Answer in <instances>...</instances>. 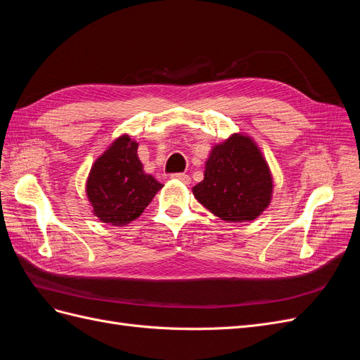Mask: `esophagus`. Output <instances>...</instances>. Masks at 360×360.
Masks as SVG:
<instances>
[{"mask_svg": "<svg viewBox=\"0 0 360 360\" xmlns=\"http://www.w3.org/2000/svg\"><path fill=\"white\" fill-rule=\"evenodd\" d=\"M174 180H179V181H181V183H184V184H189L191 183V177L188 176V174H184V172H179V174H172L171 176Z\"/></svg>", "mask_w": 360, "mask_h": 360, "instance_id": "obj_1", "label": "esophagus"}]
</instances>
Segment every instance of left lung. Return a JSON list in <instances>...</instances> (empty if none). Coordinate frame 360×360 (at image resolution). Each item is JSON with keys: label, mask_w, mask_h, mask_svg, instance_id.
<instances>
[{"label": "left lung", "mask_w": 360, "mask_h": 360, "mask_svg": "<svg viewBox=\"0 0 360 360\" xmlns=\"http://www.w3.org/2000/svg\"><path fill=\"white\" fill-rule=\"evenodd\" d=\"M192 192L222 221L249 222L270 205L274 177L255 141L237 132L212 147L204 179Z\"/></svg>", "instance_id": "8db88e82"}]
</instances>
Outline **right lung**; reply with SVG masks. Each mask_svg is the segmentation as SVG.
Instances as JSON below:
<instances>
[{"mask_svg":"<svg viewBox=\"0 0 360 360\" xmlns=\"http://www.w3.org/2000/svg\"><path fill=\"white\" fill-rule=\"evenodd\" d=\"M138 143L123 134L97 158L85 181L86 200L97 219L112 226L135 221L163 188L144 171Z\"/></svg>","mask_w":360,"mask_h":360,"instance_id":"1","label":"right lung"}]
</instances>
